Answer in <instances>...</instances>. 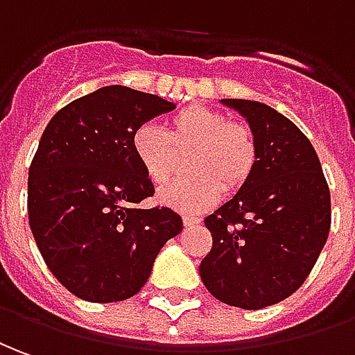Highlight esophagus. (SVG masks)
<instances>
[{
  "instance_id": "34e87169",
  "label": "esophagus",
  "mask_w": 355,
  "mask_h": 355,
  "mask_svg": "<svg viewBox=\"0 0 355 355\" xmlns=\"http://www.w3.org/2000/svg\"><path fill=\"white\" fill-rule=\"evenodd\" d=\"M201 218L199 216H193V214H183V224L185 226H195V224H199Z\"/></svg>"
}]
</instances>
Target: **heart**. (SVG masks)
Segmentation results:
<instances>
[{"label":"heart","mask_w":355,"mask_h":355,"mask_svg":"<svg viewBox=\"0 0 355 355\" xmlns=\"http://www.w3.org/2000/svg\"><path fill=\"white\" fill-rule=\"evenodd\" d=\"M133 156L146 180L162 187L172 180L178 153H193L187 160L191 175L160 193V201L182 212H201L216 205L222 189L236 191L248 182L257 162V141L243 123H230L222 112L205 106L180 110L168 131L156 123H141L131 135Z\"/></svg>","instance_id":"obj_1"}]
</instances>
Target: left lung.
<instances>
[{
  "label": "left lung",
  "instance_id": "left-lung-1",
  "mask_svg": "<svg viewBox=\"0 0 355 355\" xmlns=\"http://www.w3.org/2000/svg\"><path fill=\"white\" fill-rule=\"evenodd\" d=\"M220 102L245 117L257 162L236 195L205 218L212 249L199 272L222 304L263 309L294 294L311 272L331 230V193L295 123L255 100Z\"/></svg>",
  "mask_w": 355,
  "mask_h": 355
}]
</instances>
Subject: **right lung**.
<instances>
[{
  "label": "right lung",
  "instance_id": "add662e5",
  "mask_svg": "<svg viewBox=\"0 0 355 355\" xmlns=\"http://www.w3.org/2000/svg\"><path fill=\"white\" fill-rule=\"evenodd\" d=\"M173 107L112 85L61 107L44 129L28 170V224L51 275L80 300L135 295L182 232L172 209L135 207L154 185L131 148L137 127Z\"/></svg>",
  "mask_w": 355,
  "mask_h": 355
}]
</instances>
